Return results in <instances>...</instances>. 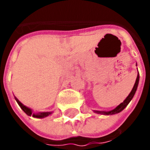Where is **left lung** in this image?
<instances>
[{
  "mask_svg": "<svg viewBox=\"0 0 150 150\" xmlns=\"http://www.w3.org/2000/svg\"><path fill=\"white\" fill-rule=\"evenodd\" d=\"M139 74L138 73L137 78H136V81H135V85H134L133 89H132L131 93H129V95L127 96V98L124 100L123 103H120L116 108H114V110H110V111H99V110H93V111L95 112V113H96V114H104V115H112V114H117V113H120L121 111H122V110L128 106V104L130 103V101L132 100V99L133 98L134 95H135V92H136V89H137L138 85H139Z\"/></svg>",
  "mask_w": 150,
  "mask_h": 150,
  "instance_id": "left-lung-1",
  "label": "left lung"
}]
</instances>
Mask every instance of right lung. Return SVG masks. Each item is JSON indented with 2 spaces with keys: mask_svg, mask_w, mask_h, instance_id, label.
I'll return each mask as SVG.
<instances>
[{
  "mask_svg": "<svg viewBox=\"0 0 150 150\" xmlns=\"http://www.w3.org/2000/svg\"><path fill=\"white\" fill-rule=\"evenodd\" d=\"M15 100H16L18 103V105L20 106V107L22 109V110H23L27 115H29V116H33V117H36V118H43V117H46L49 116V115H50V114H52V112H42V113H38V114H34V113H33V111H32V110L30 109V108L25 107V105L22 104V103L20 102L19 100H18L15 96Z\"/></svg>",
  "mask_w": 150,
  "mask_h": 150,
  "instance_id": "right-lung-1",
  "label": "right lung"
}]
</instances>
